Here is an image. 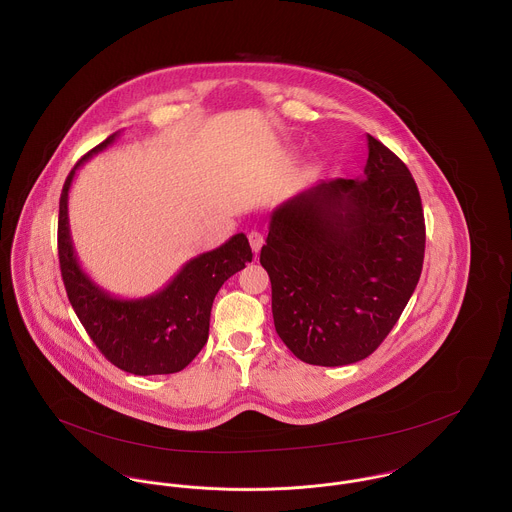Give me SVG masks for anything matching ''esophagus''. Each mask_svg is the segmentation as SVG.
<instances>
[{
  "instance_id": "1",
  "label": "esophagus",
  "mask_w": 512,
  "mask_h": 512,
  "mask_svg": "<svg viewBox=\"0 0 512 512\" xmlns=\"http://www.w3.org/2000/svg\"><path fill=\"white\" fill-rule=\"evenodd\" d=\"M248 242H250L252 252L258 254L260 248H262V244H264V236H262L258 230H252V232H248Z\"/></svg>"
}]
</instances>
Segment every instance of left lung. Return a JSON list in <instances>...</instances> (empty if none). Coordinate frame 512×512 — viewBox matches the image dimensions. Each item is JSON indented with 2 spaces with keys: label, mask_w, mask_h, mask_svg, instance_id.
<instances>
[{
  "label": "left lung",
  "mask_w": 512,
  "mask_h": 512,
  "mask_svg": "<svg viewBox=\"0 0 512 512\" xmlns=\"http://www.w3.org/2000/svg\"><path fill=\"white\" fill-rule=\"evenodd\" d=\"M366 140L365 177L321 181L284 201L260 252L276 331L307 365L372 355L422 274L426 224L416 181L398 155Z\"/></svg>",
  "instance_id": "8db88e82"
}]
</instances>
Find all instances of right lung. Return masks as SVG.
Instances as JSON below:
<instances>
[{"instance_id": "obj_1", "label": "right lung", "mask_w": 512, "mask_h": 512, "mask_svg": "<svg viewBox=\"0 0 512 512\" xmlns=\"http://www.w3.org/2000/svg\"><path fill=\"white\" fill-rule=\"evenodd\" d=\"M118 134L90 149L69 173L59 201V264L76 317L118 368L149 376L171 374L189 365L209 339L211 307L220 286L252 262L246 234L238 232L222 246L189 260L159 292L120 299L98 288L80 268L69 228V189L76 169L106 149Z\"/></svg>"}]
</instances>
